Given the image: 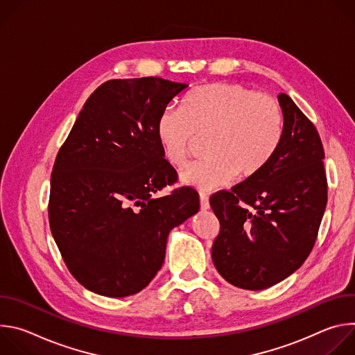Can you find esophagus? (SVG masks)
I'll return each instance as SVG.
<instances>
[{
  "label": "esophagus",
  "instance_id": "1",
  "mask_svg": "<svg viewBox=\"0 0 355 355\" xmlns=\"http://www.w3.org/2000/svg\"><path fill=\"white\" fill-rule=\"evenodd\" d=\"M199 202H200V209L202 211L209 209V196L207 193H200Z\"/></svg>",
  "mask_w": 355,
  "mask_h": 355
}]
</instances>
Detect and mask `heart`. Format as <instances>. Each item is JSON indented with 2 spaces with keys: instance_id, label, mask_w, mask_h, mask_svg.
Here are the masks:
<instances>
[{
  "instance_id": "1",
  "label": "heart",
  "mask_w": 355,
  "mask_h": 355,
  "mask_svg": "<svg viewBox=\"0 0 355 355\" xmlns=\"http://www.w3.org/2000/svg\"><path fill=\"white\" fill-rule=\"evenodd\" d=\"M284 116L272 96L244 85L215 83L189 91L181 108H166L157 119V137L166 160L185 164L196 137H207L208 156L181 173L185 185L202 192L227 185L237 174L260 173L277 151Z\"/></svg>"
}]
</instances>
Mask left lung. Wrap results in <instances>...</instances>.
I'll return each mask as SVG.
<instances>
[{
    "label": "left lung",
    "mask_w": 355,
    "mask_h": 355,
    "mask_svg": "<svg viewBox=\"0 0 355 355\" xmlns=\"http://www.w3.org/2000/svg\"><path fill=\"white\" fill-rule=\"evenodd\" d=\"M278 101L284 130L268 164L211 196L220 223L212 260L219 274L241 289L270 288L305 263L327 204L320 136L286 94Z\"/></svg>",
    "instance_id": "left-lung-1"
}]
</instances>
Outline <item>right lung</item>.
<instances>
[{"instance_id":"1","label":"right lung","mask_w":355,"mask_h":355,"mask_svg":"<svg viewBox=\"0 0 355 355\" xmlns=\"http://www.w3.org/2000/svg\"><path fill=\"white\" fill-rule=\"evenodd\" d=\"M188 85L160 77L110 80L87 99L50 180L49 223L71 275L98 295L123 297L162 268L168 233L199 211L177 181L157 119Z\"/></svg>"}]
</instances>
